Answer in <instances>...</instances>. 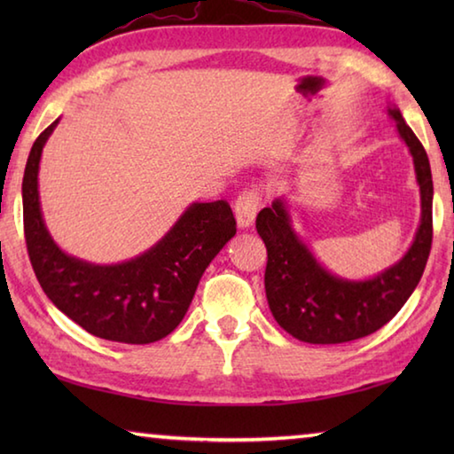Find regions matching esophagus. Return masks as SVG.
Segmentation results:
<instances>
[{"label":"esophagus","instance_id":"34e87169","mask_svg":"<svg viewBox=\"0 0 454 454\" xmlns=\"http://www.w3.org/2000/svg\"><path fill=\"white\" fill-rule=\"evenodd\" d=\"M258 208H260L258 192H254V190L242 192V194L238 196L236 204H234L238 228H250L252 222H254V218H256Z\"/></svg>","mask_w":454,"mask_h":454}]
</instances>
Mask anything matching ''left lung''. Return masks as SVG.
<instances>
[{
	"label": "left lung",
	"mask_w": 454,
	"mask_h": 454,
	"mask_svg": "<svg viewBox=\"0 0 454 454\" xmlns=\"http://www.w3.org/2000/svg\"><path fill=\"white\" fill-rule=\"evenodd\" d=\"M401 140L409 145L420 188V224L406 254L368 280H348L328 272L292 226L288 202L276 198L260 210L256 230L266 244L264 288L276 322L298 340L340 344L376 333L417 288L433 244V176L419 137L401 110L388 106Z\"/></svg>",
	"instance_id": "obj_1"
}]
</instances>
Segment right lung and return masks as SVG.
Masks as SVG:
<instances>
[{"mask_svg": "<svg viewBox=\"0 0 454 454\" xmlns=\"http://www.w3.org/2000/svg\"><path fill=\"white\" fill-rule=\"evenodd\" d=\"M59 118L29 152L21 198L34 272L50 301L90 334L150 344L172 333L188 312L208 264L236 234L228 202H194L150 250L120 264H91L66 254L43 222L37 172L43 145Z\"/></svg>", "mask_w": 454, "mask_h": 454, "instance_id": "add662e5", "label": "right lung"}]
</instances>
